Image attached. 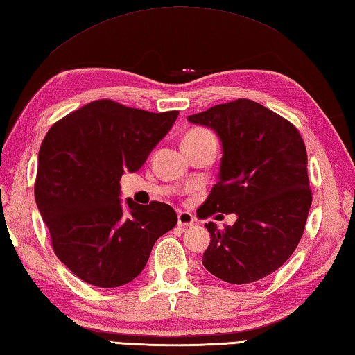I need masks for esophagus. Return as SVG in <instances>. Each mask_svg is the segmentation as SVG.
Here are the masks:
<instances>
[{
    "mask_svg": "<svg viewBox=\"0 0 355 355\" xmlns=\"http://www.w3.org/2000/svg\"><path fill=\"white\" fill-rule=\"evenodd\" d=\"M196 223V217L191 212L178 211V227H192Z\"/></svg>",
    "mask_w": 355,
    "mask_h": 355,
    "instance_id": "obj_1",
    "label": "esophagus"
}]
</instances>
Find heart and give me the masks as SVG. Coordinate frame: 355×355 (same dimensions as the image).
I'll list each match as a JSON object with an SVG mask.
<instances>
[{
    "instance_id": "b5f03b06",
    "label": "heart",
    "mask_w": 355,
    "mask_h": 355,
    "mask_svg": "<svg viewBox=\"0 0 355 355\" xmlns=\"http://www.w3.org/2000/svg\"><path fill=\"white\" fill-rule=\"evenodd\" d=\"M205 137H212V135L205 130V128H192V130L186 135L184 139H192V138H205Z\"/></svg>"
}]
</instances>
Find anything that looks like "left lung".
<instances>
[{"instance_id":"8db88e82","label":"left lung","mask_w":355,"mask_h":355,"mask_svg":"<svg viewBox=\"0 0 355 355\" xmlns=\"http://www.w3.org/2000/svg\"><path fill=\"white\" fill-rule=\"evenodd\" d=\"M188 119L211 127L223 149L218 182L197 209L198 217L237 216L223 230L205 223L211 243L203 266L230 284L266 278L292 256L304 233L312 205L304 141L292 122L250 99L214 105Z\"/></svg>"}]
</instances>
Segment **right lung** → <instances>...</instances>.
Instances as JSON below:
<instances>
[{
	"label": "right lung",
	"instance_id": "obj_1",
	"mask_svg": "<svg viewBox=\"0 0 355 355\" xmlns=\"http://www.w3.org/2000/svg\"><path fill=\"white\" fill-rule=\"evenodd\" d=\"M178 112L152 113L110 99L89 102L49 128L38 152L35 202L60 262L88 284L124 286L143 272L153 243L177 225L169 205L119 200Z\"/></svg>",
	"mask_w": 355,
	"mask_h": 355
}]
</instances>
